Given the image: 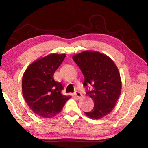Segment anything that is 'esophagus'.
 Segmentation results:
<instances>
[{
    "instance_id": "obj_1",
    "label": "esophagus",
    "mask_w": 148,
    "mask_h": 148,
    "mask_svg": "<svg viewBox=\"0 0 148 148\" xmlns=\"http://www.w3.org/2000/svg\"><path fill=\"white\" fill-rule=\"evenodd\" d=\"M74 95H75V96H76L77 99H80L82 97V95L81 92H79L78 91L75 92H74Z\"/></svg>"
}]
</instances>
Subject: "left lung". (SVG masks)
Masks as SVG:
<instances>
[{"label":"left lung","mask_w":148,"mask_h":148,"mask_svg":"<svg viewBox=\"0 0 148 148\" xmlns=\"http://www.w3.org/2000/svg\"><path fill=\"white\" fill-rule=\"evenodd\" d=\"M83 73L84 86L91 85L87 92L94 102V108L85 112L91 119H99L114 108L121 92V80L114 62L96 51H84L72 57Z\"/></svg>","instance_id":"8db88e82"}]
</instances>
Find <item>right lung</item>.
I'll use <instances>...</instances> for the list:
<instances>
[{
    "label": "right lung",
    "mask_w": 148,
    "mask_h": 148,
    "mask_svg": "<svg viewBox=\"0 0 148 148\" xmlns=\"http://www.w3.org/2000/svg\"><path fill=\"white\" fill-rule=\"evenodd\" d=\"M66 54L51 53L40 57L29 65L22 79V92L32 112L44 118H51L61 111L71 98L61 94L62 84L55 81L53 74Z\"/></svg>",
    "instance_id": "right-lung-1"
}]
</instances>
